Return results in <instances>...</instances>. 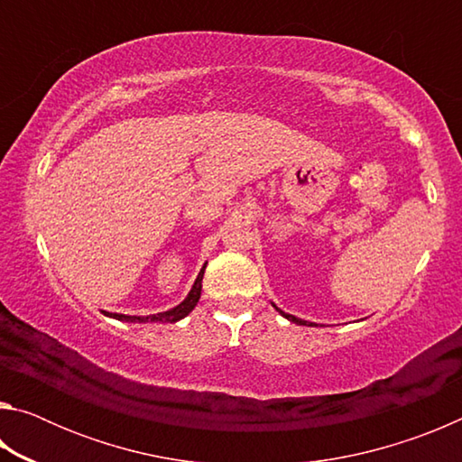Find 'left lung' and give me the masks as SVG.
Returning a JSON list of instances; mask_svg holds the SVG:
<instances>
[{
  "label": "left lung",
  "instance_id": "obj_1",
  "mask_svg": "<svg viewBox=\"0 0 462 462\" xmlns=\"http://www.w3.org/2000/svg\"><path fill=\"white\" fill-rule=\"evenodd\" d=\"M273 308H275L281 316L287 318L289 322H293V324H300V326H314V324H311V322H306V319H300V318H295V316H291V314H285V311H281L277 306H273Z\"/></svg>",
  "mask_w": 462,
  "mask_h": 462
}]
</instances>
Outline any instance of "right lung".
<instances>
[{
  "mask_svg": "<svg viewBox=\"0 0 462 462\" xmlns=\"http://www.w3.org/2000/svg\"><path fill=\"white\" fill-rule=\"evenodd\" d=\"M203 271H206V264H203V269L199 271L198 279H195V283L191 287L189 295H187L185 300L179 303L177 308H173V310L162 311V314H154V316H124V314H107V316L109 318H116V319H122V322H138V324H143V322H169V324L179 322V319L185 318L195 306H198V301H199V297H201Z\"/></svg>",
  "mask_w": 462,
  "mask_h": 462,
  "instance_id": "1",
  "label": "right lung"
}]
</instances>
